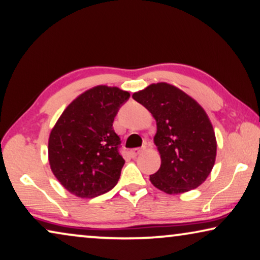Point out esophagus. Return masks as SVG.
I'll return each mask as SVG.
<instances>
[{
    "mask_svg": "<svg viewBox=\"0 0 260 260\" xmlns=\"http://www.w3.org/2000/svg\"><path fill=\"white\" fill-rule=\"evenodd\" d=\"M142 151H143V149H139V147H137V149H133V150H130V155L133 158H135V157H137L139 153H142Z\"/></svg>",
    "mask_w": 260,
    "mask_h": 260,
    "instance_id": "34e87169",
    "label": "esophagus"
}]
</instances>
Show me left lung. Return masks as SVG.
<instances>
[{
	"mask_svg": "<svg viewBox=\"0 0 260 260\" xmlns=\"http://www.w3.org/2000/svg\"><path fill=\"white\" fill-rule=\"evenodd\" d=\"M133 99L157 121L154 144L161 165L150 181L167 194L197 188L210 174L216 158V138L203 108L177 87L152 83Z\"/></svg>",
	"mask_w": 260,
	"mask_h": 260,
	"instance_id": "obj_1",
	"label": "left lung"
}]
</instances>
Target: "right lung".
<instances>
[{"label":"right lung","instance_id":"add662e5","mask_svg":"<svg viewBox=\"0 0 260 260\" xmlns=\"http://www.w3.org/2000/svg\"><path fill=\"white\" fill-rule=\"evenodd\" d=\"M130 94L96 86L63 110L49 138V161L58 181L79 198H95L116 185L124 159L113 123Z\"/></svg>","mask_w":260,"mask_h":260}]
</instances>
